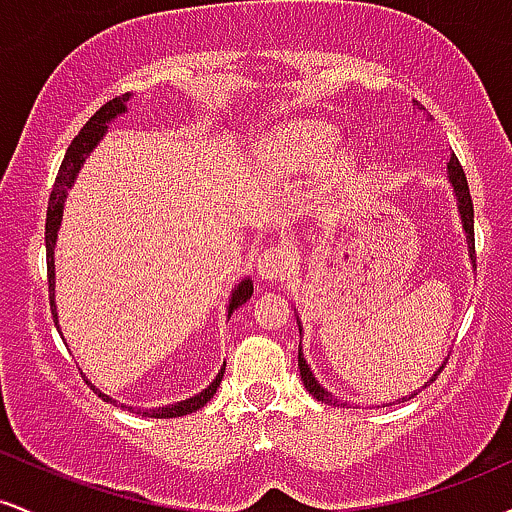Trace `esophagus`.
Masks as SVG:
<instances>
[{
	"mask_svg": "<svg viewBox=\"0 0 512 512\" xmlns=\"http://www.w3.org/2000/svg\"><path fill=\"white\" fill-rule=\"evenodd\" d=\"M293 267V255L289 248H269L264 250V255L257 260V274L264 281H279L291 272Z\"/></svg>",
	"mask_w": 512,
	"mask_h": 512,
	"instance_id": "obj_1",
	"label": "esophagus"
}]
</instances>
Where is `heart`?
Wrapping results in <instances>:
<instances>
[{
	"instance_id": "obj_1",
	"label": "heart",
	"mask_w": 512,
	"mask_h": 512,
	"mask_svg": "<svg viewBox=\"0 0 512 512\" xmlns=\"http://www.w3.org/2000/svg\"><path fill=\"white\" fill-rule=\"evenodd\" d=\"M337 144V132L330 125L315 120H298L274 134L269 149L281 163L291 168L317 166L332 154Z\"/></svg>"
}]
</instances>
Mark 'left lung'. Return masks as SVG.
Segmentation results:
<instances>
[{
    "label": "left lung",
    "mask_w": 512,
    "mask_h": 512,
    "mask_svg": "<svg viewBox=\"0 0 512 512\" xmlns=\"http://www.w3.org/2000/svg\"><path fill=\"white\" fill-rule=\"evenodd\" d=\"M448 178L452 182V190H455V197H457V209H460V216H462V228H464V233H467L469 257H472V260H477V257H474V204H472V197H469V185H467V178H464V170H462L460 161H457L455 154H452L450 163H448ZM298 327H301V322H298ZM298 368H301L303 385H305V390L310 392V395H313L315 399H320V402L337 404V399H334L330 392H327L325 387H322L315 380L313 370H310L308 363H305L301 346H298ZM440 370H443V366L436 370V375H433V378H431V383L438 378ZM414 395H416V392H414ZM414 395L404 397V402H407V399H411Z\"/></svg>",
    "instance_id": "left-lung-1"
}]
</instances>
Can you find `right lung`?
Wrapping results in <instances>:
<instances>
[{
	"instance_id": "add662e5",
	"label": "right lung",
	"mask_w": 512,
	"mask_h": 512,
	"mask_svg": "<svg viewBox=\"0 0 512 512\" xmlns=\"http://www.w3.org/2000/svg\"><path fill=\"white\" fill-rule=\"evenodd\" d=\"M127 101H129V93L125 96H117L113 101H108L103 105L101 110L93 113L91 120L86 122L84 129L74 137V142L69 144L67 154H64V161L60 166V173H57L55 185H52L50 192V202H48V221H45V252H48V281H50V310H52V320H55L57 330H60V322H57V305H55V243H57V231H60V223H62V211H64V199H67V190H72L76 175H79L81 166H84L86 156L96 149V144L101 142L103 134L108 132V122L115 120L117 115H122L127 110ZM252 296V281L245 276L243 281L233 289L231 298H228V315H233V310L240 308L248 298ZM223 370H226V363H223L219 375L214 378L207 390H202L199 395L190 397V399H182L178 404H170V407H158V409H139L142 416H151V419H175V416H185L192 414V411L202 409L204 404L209 402L211 397L216 395V387L221 385L223 378ZM88 383V380H86ZM91 385V383H88ZM91 390L96 392L98 397L105 399V402H115L113 397L103 395L96 385H91ZM122 409H132V407H122Z\"/></svg>"
}]
</instances>
